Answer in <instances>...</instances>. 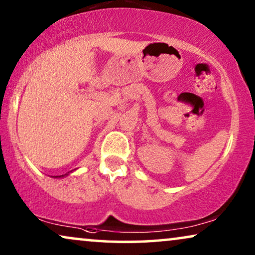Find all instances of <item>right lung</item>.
Instances as JSON below:
<instances>
[{"label": "right lung", "instance_id": "add662e5", "mask_svg": "<svg viewBox=\"0 0 255 255\" xmlns=\"http://www.w3.org/2000/svg\"><path fill=\"white\" fill-rule=\"evenodd\" d=\"M69 173H71V172H69ZM69 173H67V174H65V175H60V176H52V177H55V179H57V177H64V176H66V175H68V174Z\"/></svg>", "mask_w": 255, "mask_h": 255}]
</instances>
